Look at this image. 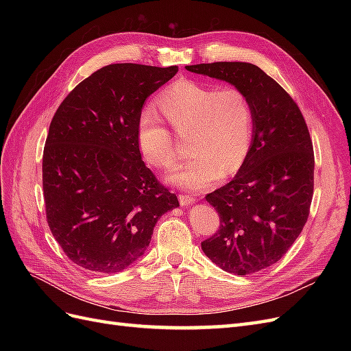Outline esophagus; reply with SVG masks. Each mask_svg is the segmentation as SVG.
Masks as SVG:
<instances>
[{
	"label": "esophagus",
	"mask_w": 351,
	"mask_h": 351,
	"mask_svg": "<svg viewBox=\"0 0 351 351\" xmlns=\"http://www.w3.org/2000/svg\"><path fill=\"white\" fill-rule=\"evenodd\" d=\"M178 200H180V205H182V206H189V205H193L196 199L193 196H190V195H180Z\"/></svg>",
	"instance_id": "obj_1"
}]
</instances>
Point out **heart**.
Returning <instances> with one entry per match:
<instances>
[{
	"mask_svg": "<svg viewBox=\"0 0 351 351\" xmlns=\"http://www.w3.org/2000/svg\"><path fill=\"white\" fill-rule=\"evenodd\" d=\"M158 107L177 133H189L187 159L167 176V182L189 190H204L237 171L253 139L254 115L247 95L237 88L180 80L158 98ZM136 142L152 167L164 169L176 161L171 133L154 110H145L136 125Z\"/></svg>",
	"mask_w": 351,
	"mask_h": 351,
	"instance_id": "1",
	"label": "heart"
}]
</instances>
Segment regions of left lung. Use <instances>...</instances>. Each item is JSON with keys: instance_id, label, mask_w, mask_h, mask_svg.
<instances>
[{"instance_id": "1", "label": "left lung", "mask_w": 351, "mask_h": 351, "mask_svg": "<svg viewBox=\"0 0 351 351\" xmlns=\"http://www.w3.org/2000/svg\"><path fill=\"white\" fill-rule=\"evenodd\" d=\"M186 70L232 84L253 107L246 159L230 183L206 196L221 226L202 241V250L226 272H259L289 252L309 217L315 168L309 130L290 95L258 66L221 61Z\"/></svg>"}]
</instances>
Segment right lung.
<instances>
[{"label": "right lung", "instance_id": "1", "mask_svg": "<svg viewBox=\"0 0 351 351\" xmlns=\"http://www.w3.org/2000/svg\"><path fill=\"white\" fill-rule=\"evenodd\" d=\"M177 66L110 64L61 102L42 158L47 221L67 258L99 274L129 268L151 243L174 193L142 161L136 125L145 101Z\"/></svg>", "mask_w": 351, "mask_h": 351}]
</instances>
